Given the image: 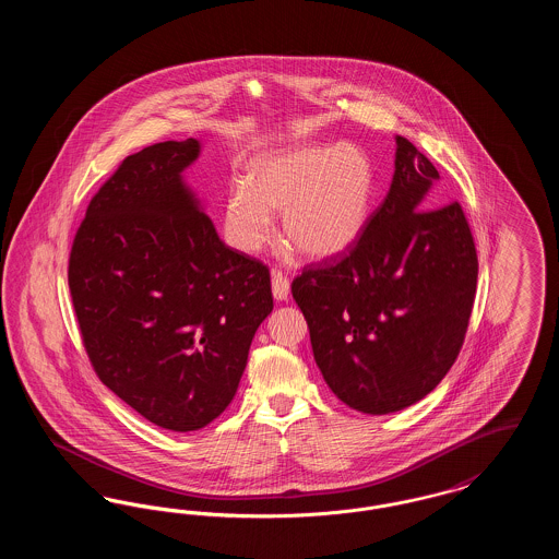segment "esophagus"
Masks as SVG:
<instances>
[{"instance_id":"obj_1","label":"esophagus","mask_w":559,"mask_h":559,"mask_svg":"<svg viewBox=\"0 0 559 559\" xmlns=\"http://www.w3.org/2000/svg\"><path fill=\"white\" fill-rule=\"evenodd\" d=\"M289 292H292V285H289L287 274H283L281 270H274L272 272V293H274V297L278 301H283V299L289 297Z\"/></svg>"}]
</instances>
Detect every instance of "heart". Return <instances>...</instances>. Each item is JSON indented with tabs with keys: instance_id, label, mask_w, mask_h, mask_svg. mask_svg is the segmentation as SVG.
<instances>
[{
	"instance_id": "b5f03b06",
	"label": "heart",
	"mask_w": 559,
	"mask_h": 559,
	"mask_svg": "<svg viewBox=\"0 0 559 559\" xmlns=\"http://www.w3.org/2000/svg\"><path fill=\"white\" fill-rule=\"evenodd\" d=\"M372 188L371 159L352 144L274 153L249 165L247 185L230 188L226 226L239 249L255 253L274 235L272 213L283 212V233L304 255L335 258L362 235Z\"/></svg>"
}]
</instances>
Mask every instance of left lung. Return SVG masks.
<instances>
[{
    "label": "left lung",
    "mask_w": 559,
    "mask_h": 559,
    "mask_svg": "<svg viewBox=\"0 0 559 559\" xmlns=\"http://www.w3.org/2000/svg\"><path fill=\"white\" fill-rule=\"evenodd\" d=\"M388 197L358 240L293 278L326 385L347 406L385 415L451 371L469 326L478 251L459 201H438V169L396 138Z\"/></svg>",
    "instance_id": "1"
}]
</instances>
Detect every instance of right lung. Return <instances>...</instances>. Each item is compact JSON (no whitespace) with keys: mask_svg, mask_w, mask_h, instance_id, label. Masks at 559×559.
<instances>
[{"mask_svg":"<svg viewBox=\"0 0 559 559\" xmlns=\"http://www.w3.org/2000/svg\"><path fill=\"white\" fill-rule=\"evenodd\" d=\"M199 142L119 163L69 255L81 342L98 379L155 426L205 427L235 399L272 312L270 270L224 245L180 180Z\"/></svg>","mask_w":559,"mask_h":559,"instance_id":"1","label":"right lung"}]
</instances>
